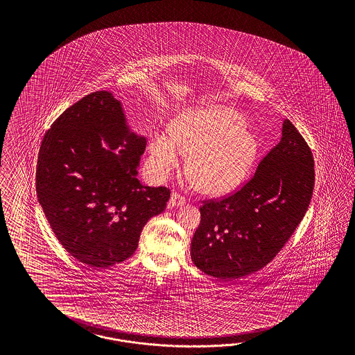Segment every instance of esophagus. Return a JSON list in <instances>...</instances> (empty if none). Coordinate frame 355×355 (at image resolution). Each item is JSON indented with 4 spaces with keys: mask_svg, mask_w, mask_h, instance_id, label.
Returning <instances> with one entry per match:
<instances>
[{
    "mask_svg": "<svg viewBox=\"0 0 355 355\" xmlns=\"http://www.w3.org/2000/svg\"><path fill=\"white\" fill-rule=\"evenodd\" d=\"M184 203H186V199H184V196H182L181 193H173L172 195H171V200H169L171 208L180 207V205H183Z\"/></svg>",
    "mask_w": 355,
    "mask_h": 355,
    "instance_id": "1",
    "label": "esophagus"
}]
</instances>
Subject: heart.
Segmentation results:
<instances>
[{"label": "heart", "instance_id": "heart-1", "mask_svg": "<svg viewBox=\"0 0 355 355\" xmlns=\"http://www.w3.org/2000/svg\"><path fill=\"white\" fill-rule=\"evenodd\" d=\"M245 126V119L225 107L183 112L171 132L152 134V169L165 178L181 164L183 155H190L189 172L203 193H229L246 178L258 153V141Z\"/></svg>", "mask_w": 355, "mask_h": 355}]
</instances>
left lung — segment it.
<instances>
[{"instance_id":"left-lung-1","label":"left lung","mask_w":355,"mask_h":355,"mask_svg":"<svg viewBox=\"0 0 355 355\" xmlns=\"http://www.w3.org/2000/svg\"><path fill=\"white\" fill-rule=\"evenodd\" d=\"M315 184L310 147L289 119L279 144L239 191L200 207L191 241L193 264L221 279L266 267L289 241L306 214Z\"/></svg>"}]
</instances>
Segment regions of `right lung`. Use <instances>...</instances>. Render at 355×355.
Masks as SVG:
<instances>
[{"label":"right lung","instance_id":"add662e5","mask_svg":"<svg viewBox=\"0 0 355 355\" xmlns=\"http://www.w3.org/2000/svg\"><path fill=\"white\" fill-rule=\"evenodd\" d=\"M146 144L109 91L80 98L44 135L37 200L64 250L92 268L129 259L144 225L171 198L166 187L138 178Z\"/></svg>","mask_w":355,"mask_h":355}]
</instances>
